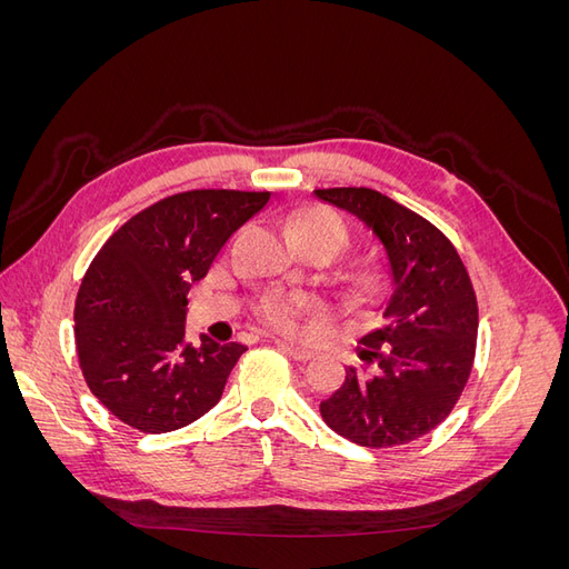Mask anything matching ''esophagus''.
Returning <instances> with one entry per match:
<instances>
[{
    "instance_id": "esophagus-1",
    "label": "esophagus",
    "mask_w": 569,
    "mask_h": 569,
    "mask_svg": "<svg viewBox=\"0 0 569 569\" xmlns=\"http://www.w3.org/2000/svg\"><path fill=\"white\" fill-rule=\"evenodd\" d=\"M274 343H278L280 351H284L287 356H291L295 360H308V358L313 356V351L301 349V347H291V343H287V341H274Z\"/></svg>"
}]
</instances>
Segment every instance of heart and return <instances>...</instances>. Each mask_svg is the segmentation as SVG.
<instances>
[{
	"instance_id": "b5f03b06",
	"label": "heart",
	"mask_w": 569,
	"mask_h": 569,
	"mask_svg": "<svg viewBox=\"0 0 569 569\" xmlns=\"http://www.w3.org/2000/svg\"><path fill=\"white\" fill-rule=\"evenodd\" d=\"M297 244L318 247L341 253L349 244V228L335 211L330 209H311L301 213L295 226H291ZM308 313V303L295 297H272L263 306V316L272 330L297 335L303 327V318Z\"/></svg>"
}]
</instances>
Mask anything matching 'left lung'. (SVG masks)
<instances>
[{
  "label": "left lung",
  "instance_id": "8db88e82",
  "mask_svg": "<svg viewBox=\"0 0 569 569\" xmlns=\"http://www.w3.org/2000/svg\"><path fill=\"white\" fill-rule=\"evenodd\" d=\"M313 194L372 230L389 261L380 325L360 339L372 370L347 368L320 416L368 449L416 441L446 420L468 385L479 325L470 274L441 230L375 189Z\"/></svg>",
  "mask_w": 569,
  "mask_h": 569
}]
</instances>
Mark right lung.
Wrapping results in <instances>:
<instances>
[{
	"instance_id": "obj_1",
	"label": "right lung",
	"mask_w": 569,
	"mask_h": 569,
	"mask_svg": "<svg viewBox=\"0 0 569 569\" xmlns=\"http://www.w3.org/2000/svg\"><path fill=\"white\" fill-rule=\"evenodd\" d=\"M270 192L192 189L132 216L99 249L76 299V349L90 391L140 432H173L222 396L244 343L184 339L189 287Z\"/></svg>"
}]
</instances>
